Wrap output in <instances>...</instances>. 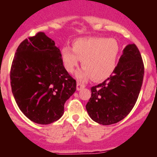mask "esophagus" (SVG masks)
Instances as JSON below:
<instances>
[{
    "mask_svg": "<svg viewBox=\"0 0 157 157\" xmlns=\"http://www.w3.org/2000/svg\"><path fill=\"white\" fill-rule=\"evenodd\" d=\"M84 87H85V86L82 85V84H81V83H80V82H78L77 85H76V89H77L78 91L81 90L82 89L84 88Z\"/></svg>",
    "mask_w": 157,
    "mask_h": 157,
    "instance_id": "obj_1",
    "label": "esophagus"
}]
</instances>
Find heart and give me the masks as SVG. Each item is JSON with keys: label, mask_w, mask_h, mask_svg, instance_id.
<instances>
[{"label": "heart", "mask_w": 157, "mask_h": 157, "mask_svg": "<svg viewBox=\"0 0 157 157\" xmlns=\"http://www.w3.org/2000/svg\"><path fill=\"white\" fill-rule=\"evenodd\" d=\"M120 43L115 38L87 37L73 42L61 49V59L67 71L72 73L81 60L83 67L75 74L80 82H86L91 78L95 81L106 80L117 67L120 58Z\"/></svg>", "instance_id": "b5f03b06"}]
</instances>
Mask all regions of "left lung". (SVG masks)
<instances>
[{
  "label": "left lung",
  "instance_id": "obj_1",
  "mask_svg": "<svg viewBox=\"0 0 157 157\" xmlns=\"http://www.w3.org/2000/svg\"><path fill=\"white\" fill-rule=\"evenodd\" d=\"M143 77L144 64L139 50L134 44H129L112 76L91 88V98L86 105L90 117L102 125L123 120L135 105Z\"/></svg>",
  "mask_w": 157,
  "mask_h": 157
}]
</instances>
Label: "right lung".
Instances as JSON below:
<instances>
[{"mask_svg":"<svg viewBox=\"0 0 157 157\" xmlns=\"http://www.w3.org/2000/svg\"><path fill=\"white\" fill-rule=\"evenodd\" d=\"M14 98L25 116L46 125L61 117L76 81L64 68L59 47L44 32L20 43L10 73Z\"/></svg>","mask_w":157,"mask_h":157,"instance_id":"add662e5","label":"right lung"}]
</instances>
